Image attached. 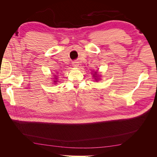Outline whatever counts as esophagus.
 Here are the masks:
<instances>
[{
  "label": "esophagus",
  "mask_w": 157,
  "mask_h": 157,
  "mask_svg": "<svg viewBox=\"0 0 157 157\" xmlns=\"http://www.w3.org/2000/svg\"><path fill=\"white\" fill-rule=\"evenodd\" d=\"M78 62H77V61H73V67H77L78 66Z\"/></svg>",
  "instance_id": "esophagus-1"
}]
</instances>
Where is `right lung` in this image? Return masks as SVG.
<instances>
[{
  "label": "right lung",
  "instance_id": "add662e5",
  "mask_svg": "<svg viewBox=\"0 0 157 157\" xmlns=\"http://www.w3.org/2000/svg\"><path fill=\"white\" fill-rule=\"evenodd\" d=\"M55 82H56V81H55Z\"/></svg>",
  "mask_w": 157,
  "mask_h": 157
}]
</instances>
